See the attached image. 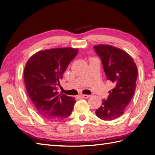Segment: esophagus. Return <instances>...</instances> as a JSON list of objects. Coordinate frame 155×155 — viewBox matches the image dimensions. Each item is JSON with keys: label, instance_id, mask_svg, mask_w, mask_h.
Returning <instances> with one entry per match:
<instances>
[{"label": "esophagus", "instance_id": "esophagus-1", "mask_svg": "<svg viewBox=\"0 0 155 155\" xmlns=\"http://www.w3.org/2000/svg\"><path fill=\"white\" fill-rule=\"evenodd\" d=\"M80 96L83 98H89L91 97V95H80Z\"/></svg>", "mask_w": 155, "mask_h": 155}]
</instances>
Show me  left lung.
<instances>
[{"mask_svg":"<svg viewBox=\"0 0 155 155\" xmlns=\"http://www.w3.org/2000/svg\"><path fill=\"white\" fill-rule=\"evenodd\" d=\"M94 50L101 59L107 80L115 85L95 114L103 120H114L122 116L134 95L137 67L132 58L119 48L99 45L94 46Z\"/></svg>","mask_w":155,"mask_h":155,"instance_id":"1","label":"left lung"}]
</instances>
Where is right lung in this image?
I'll return each mask as SVG.
<instances>
[{"label": "right lung", "instance_id": "1", "mask_svg": "<svg viewBox=\"0 0 155 155\" xmlns=\"http://www.w3.org/2000/svg\"><path fill=\"white\" fill-rule=\"evenodd\" d=\"M78 52L71 48L39 51L24 69L26 90L35 110L44 119L60 121L71 116L74 98L58 95V85L64 72Z\"/></svg>", "mask_w": 155, "mask_h": 155}]
</instances>
